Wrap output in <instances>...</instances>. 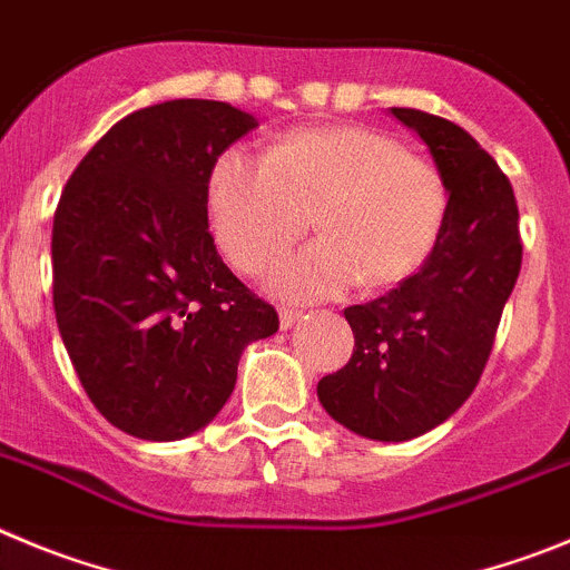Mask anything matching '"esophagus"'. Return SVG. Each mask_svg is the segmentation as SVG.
Masks as SVG:
<instances>
[{"label":"esophagus","instance_id":"1","mask_svg":"<svg viewBox=\"0 0 570 570\" xmlns=\"http://www.w3.org/2000/svg\"><path fill=\"white\" fill-rule=\"evenodd\" d=\"M301 317H304V312H301V309H289V306H284V309H281V330H292V326H295V323L301 321Z\"/></svg>","mask_w":570,"mask_h":570}]
</instances>
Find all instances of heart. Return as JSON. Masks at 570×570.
<instances>
[{
  "instance_id": "1",
  "label": "heart",
  "mask_w": 570,
  "mask_h": 570,
  "mask_svg": "<svg viewBox=\"0 0 570 570\" xmlns=\"http://www.w3.org/2000/svg\"><path fill=\"white\" fill-rule=\"evenodd\" d=\"M213 233L240 273L264 275L306 233L317 240L286 261L273 286L286 297L377 292L412 278L438 247L449 187L429 158L372 127H306L264 158L224 153L209 173Z\"/></svg>"
}]
</instances>
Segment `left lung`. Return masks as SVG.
I'll return each mask as SVG.
<instances>
[{
  "label": "left lung",
  "instance_id": "1",
  "mask_svg": "<svg viewBox=\"0 0 570 570\" xmlns=\"http://www.w3.org/2000/svg\"><path fill=\"white\" fill-rule=\"evenodd\" d=\"M392 116L423 138L449 187L438 247L412 278L348 306L355 352L317 383V400L348 432L403 443L432 432L474 392L522 264L514 189L454 121L412 107Z\"/></svg>",
  "mask_w": 570,
  "mask_h": 570
}]
</instances>
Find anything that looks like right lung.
Listing matches in <instances>:
<instances>
[{
  "label": "right lung",
  "instance_id": "add662e5",
  "mask_svg": "<svg viewBox=\"0 0 570 570\" xmlns=\"http://www.w3.org/2000/svg\"><path fill=\"white\" fill-rule=\"evenodd\" d=\"M258 127L227 101L130 112L81 158L53 215V309L87 397L138 440L189 438L229 400L278 312L224 264L207 222L215 161Z\"/></svg>",
  "mask_w": 570,
  "mask_h": 570
}]
</instances>
